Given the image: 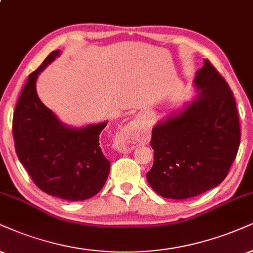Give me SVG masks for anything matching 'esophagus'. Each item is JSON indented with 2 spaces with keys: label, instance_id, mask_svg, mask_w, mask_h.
<instances>
[{
  "label": "esophagus",
  "instance_id": "34e87169",
  "mask_svg": "<svg viewBox=\"0 0 253 253\" xmlns=\"http://www.w3.org/2000/svg\"><path fill=\"white\" fill-rule=\"evenodd\" d=\"M147 134L141 126L130 123L124 127L119 135L116 140V147L120 152H127V150L133 149L136 143L145 141Z\"/></svg>",
  "mask_w": 253,
  "mask_h": 253
}]
</instances>
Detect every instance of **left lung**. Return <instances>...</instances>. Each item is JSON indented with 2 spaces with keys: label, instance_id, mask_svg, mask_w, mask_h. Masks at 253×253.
I'll list each match as a JSON object with an SVG mask.
<instances>
[{
  "label": "left lung",
  "instance_id": "8db88e82",
  "mask_svg": "<svg viewBox=\"0 0 253 253\" xmlns=\"http://www.w3.org/2000/svg\"><path fill=\"white\" fill-rule=\"evenodd\" d=\"M194 84L200 92L193 103L152 130L154 162L147 181L165 198L185 200L217 187L239 148L238 112L228 83L206 59Z\"/></svg>",
  "mask_w": 253,
  "mask_h": 253
}]
</instances>
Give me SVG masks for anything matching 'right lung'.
<instances>
[{"mask_svg": "<svg viewBox=\"0 0 253 253\" xmlns=\"http://www.w3.org/2000/svg\"><path fill=\"white\" fill-rule=\"evenodd\" d=\"M57 56L52 51L28 77L12 118L16 154L34 183L44 193L62 200L84 201L104 187L110 161L99 145L107 123L82 128L65 126L38 98L36 81Z\"/></svg>", "mask_w": 253, "mask_h": 253, "instance_id": "right-lung-1", "label": "right lung"}]
</instances>
